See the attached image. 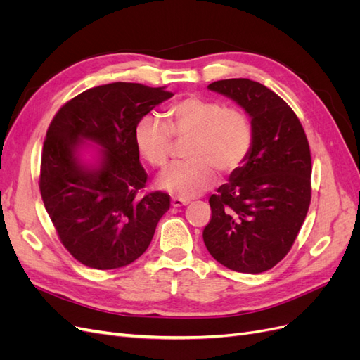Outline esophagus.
I'll return each instance as SVG.
<instances>
[{"mask_svg":"<svg viewBox=\"0 0 360 360\" xmlns=\"http://www.w3.org/2000/svg\"><path fill=\"white\" fill-rule=\"evenodd\" d=\"M171 204L172 207H183V205H188L189 204V200H183V198H172L171 200Z\"/></svg>","mask_w":360,"mask_h":360,"instance_id":"obj_1","label":"esophagus"}]
</instances>
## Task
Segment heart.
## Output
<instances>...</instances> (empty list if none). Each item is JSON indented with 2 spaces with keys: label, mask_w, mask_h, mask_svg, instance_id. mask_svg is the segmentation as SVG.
<instances>
[{
  "label": "heart",
  "mask_w": 360,
  "mask_h": 360,
  "mask_svg": "<svg viewBox=\"0 0 360 360\" xmlns=\"http://www.w3.org/2000/svg\"><path fill=\"white\" fill-rule=\"evenodd\" d=\"M174 139H186L183 158L163 171L158 186L177 198L198 197L214 183L216 174L230 176L246 162L254 129L245 111L201 96H188L167 108L165 122L147 114L134 130L135 147L155 168L167 165Z\"/></svg>",
  "instance_id": "heart-1"
}]
</instances>
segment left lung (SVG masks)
<instances>
[{
	"instance_id": "8db88e82",
	"label": "left lung",
	"mask_w": 360,
	"mask_h": 360,
	"mask_svg": "<svg viewBox=\"0 0 360 360\" xmlns=\"http://www.w3.org/2000/svg\"><path fill=\"white\" fill-rule=\"evenodd\" d=\"M212 91L231 97L250 117L254 144L243 167L209 202L204 243L222 266L240 274L275 267L296 240L311 204V150L300 120L263 84L222 79Z\"/></svg>"
}]
</instances>
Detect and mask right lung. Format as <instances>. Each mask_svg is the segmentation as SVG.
<instances>
[{"mask_svg":"<svg viewBox=\"0 0 360 360\" xmlns=\"http://www.w3.org/2000/svg\"><path fill=\"white\" fill-rule=\"evenodd\" d=\"M174 94L135 82L93 86L64 103L48 127L39 188L63 246L86 267L111 270L146 252L169 195L146 192L134 130ZM82 139L104 150L97 169L75 156Z\"/></svg>","mask_w":360,"mask_h":360,"instance_id":"1","label":"right lung"}]
</instances>
